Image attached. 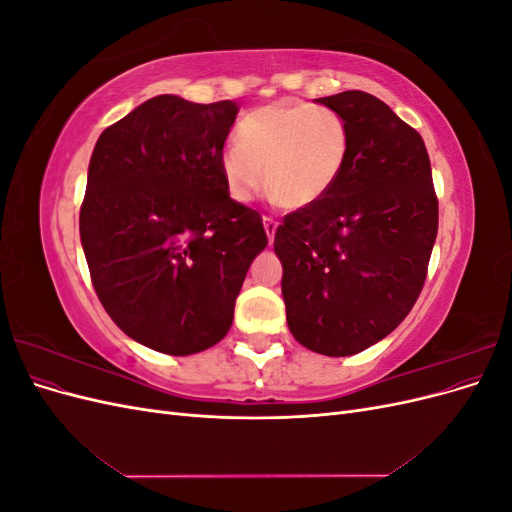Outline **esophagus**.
Returning a JSON list of instances; mask_svg holds the SVG:
<instances>
[{
  "label": "esophagus",
  "mask_w": 512,
  "mask_h": 512,
  "mask_svg": "<svg viewBox=\"0 0 512 512\" xmlns=\"http://www.w3.org/2000/svg\"><path fill=\"white\" fill-rule=\"evenodd\" d=\"M262 224H265V232H267V239L269 243H273L275 239V230H277V222L271 218H262Z\"/></svg>",
  "instance_id": "34e87169"
}]
</instances>
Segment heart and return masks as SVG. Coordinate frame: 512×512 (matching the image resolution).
Returning <instances> with one entry per match:
<instances>
[{
    "mask_svg": "<svg viewBox=\"0 0 512 512\" xmlns=\"http://www.w3.org/2000/svg\"><path fill=\"white\" fill-rule=\"evenodd\" d=\"M348 145L346 121L329 108L273 102L239 121L237 143L222 149L220 173L235 203H250L267 181L284 207L305 209L342 175Z\"/></svg>",
    "mask_w": 512,
    "mask_h": 512,
    "instance_id": "b5f03b06",
    "label": "heart"
}]
</instances>
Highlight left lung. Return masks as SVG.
Wrapping results in <instances>:
<instances>
[{
  "label": "left lung",
  "mask_w": 512,
  "mask_h": 512,
  "mask_svg": "<svg viewBox=\"0 0 512 512\" xmlns=\"http://www.w3.org/2000/svg\"><path fill=\"white\" fill-rule=\"evenodd\" d=\"M346 121L342 175L316 205L275 232L292 337L350 356L399 327L425 284L438 235V198L421 134L376 96L318 98Z\"/></svg>",
  "instance_id": "obj_1"
}]
</instances>
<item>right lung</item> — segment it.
<instances>
[{
	"label": "right lung",
	"mask_w": 512,
	"mask_h": 512,
	"mask_svg": "<svg viewBox=\"0 0 512 512\" xmlns=\"http://www.w3.org/2000/svg\"><path fill=\"white\" fill-rule=\"evenodd\" d=\"M237 113L232 100L156 96L91 153L79 220L91 282L117 327L156 352L222 342L269 243L258 211L235 203L220 173Z\"/></svg>",
	"instance_id": "1"
}]
</instances>
